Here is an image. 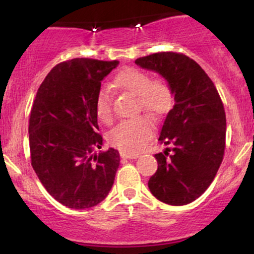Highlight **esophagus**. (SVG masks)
Instances as JSON below:
<instances>
[{
  "mask_svg": "<svg viewBox=\"0 0 254 254\" xmlns=\"http://www.w3.org/2000/svg\"><path fill=\"white\" fill-rule=\"evenodd\" d=\"M121 156L123 157V159H137V157H138L137 154H127V153H123V151L121 153Z\"/></svg>",
  "mask_w": 254,
  "mask_h": 254,
  "instance_id": "esophagus-1",
  "label": "esophagus"
}]
</instances>
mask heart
I'll return each mask as SVG.
<instances>
[{
    "label": "heart",
    "mask_w": 254,
    "mask_h": 254,
    "mask_svg": "<svg viewBox=\"0 0 254 254\" xmlns=\"http://www.w3.org/2000/svg\"><path fill=\"white\" fill-rule=\"evenodd\" d=\"M117 88L137 97V103L151 117H160L170 109L172 90L161 80H153L147 72L136 68H127L115 78ZM95 113L99 121L107 123L112 118L111 94L107 88H101L95 98ZM153 124L147 117H137L119 123L109 133V142L123 153L136 154L147 144L153 136Z\"/></svg>",
    "instance_id": "b5f03b06"
}]
</instances>
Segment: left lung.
<instances>
[{
	"label": "left lung",
	"mask_w": 254,
	"mask_h": 254,
	"mask_svg": "<svg viewBox=\"0 0 254 254\" xmlns=\"http://www.w3.org/2000/svg\"><path fill=\"white\" fill-rule=\"evenodd\" d=\"M142 69L164 77L174 97L159 141L172 144L155 154L157 171L148 188L170 205L193 202L216 176L226 144V113L216 87L193 60L176 52H159L137 58Z\"/></svg>",
	"instance_id": "1"
}]
</instances>
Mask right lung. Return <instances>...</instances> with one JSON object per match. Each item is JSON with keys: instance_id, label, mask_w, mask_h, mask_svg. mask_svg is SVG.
<instances>
[{"instance_id": "1", "label": "right lung", "mask_w": 254, "mask_h": 254, "mask_svg": "<svg viewBox=\"0 0 254 254\" xmlns=\"http://www.w3.org/2000/svg\"><path fill=\"white\" fill-rule=\"evenodd\" d=\"M118 61L74 58L57 64L38 89L31 111L32 167L46 191L71 209L95 206L107 197L119 167L118 150L97 154L95 98Z\"/></svg>"}]
</instances>
